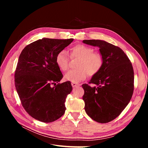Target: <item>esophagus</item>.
I'll return each instance as SVG.
<instances>
[{"instance_id":"obj_1","label":"esophagus","mask_w":148,"mask_h":148,"mask_svg":"<svg viewBox=\"0 0 148 148\" xmlns=\"http://www.w3.org/2000/svg\"><path fill=\"white\" fill-rule=\"evenodd\" d=\"M71 86H72L73 88H76V87H78L79 86V84L76 83H71Z\"/></svg>"}]
</instances>
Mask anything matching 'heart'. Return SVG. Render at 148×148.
Listing matches in <instances>:
<instances>
[{
    "label": "heart",
    "instance_id": "b5f03b06",
    "mask_svg": "<svg viewBox=\"0 0 148 148\" xmlns=\"http://www.w3.org/2000/svg\"><path fill=\"white\" fill-rule=\"evenodd\" d=\"M71 59L77 58L79 60L77 65V70H70L64 76L67 81L79 83L86 79L88 73L89 76L96 75L101 70L103 65L102 56L90 47L77 44L70 49ZM56 62L62 71L68 69L69 57L65 50H61L56 57Z\"/></svg>",
    "mask_w": 148,
    "mask_h": 148
}]
</instances>
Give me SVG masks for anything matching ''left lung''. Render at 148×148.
<instances>
[{
	"label": "left lung",
	"instance_id": "1",
	"mask_svg": "<svg viewBox=\"0 0 148 148\" xmlns=\"http://www.w3.org/2000/svg\"><path fill=\"white\" fill-rule=\"evenodd\" d=\"M99 47L103 59L101 70L92 77L91 87L83 84L84 110L94 120L107 123L121 114L130 101L134 89V72L128 57L120 47L103 40H83Z\"/></svg>",
	"mask_w": 148,
	"mask_h": 148
}]
</instances>
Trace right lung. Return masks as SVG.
I'll use <instances>...</instances> for the list:
<instances>
[{
	"label": "right lung",
	"mask_w": 148,
	"mask_h": 148,
	"mask_svg": "<svg viewBox=\"0 0 148 148\" xmlns=\"http://www.w3.org/2000/svg\"><path fill=\"white\" fill-rule=\"evenodd\" d=\"M73 41L42 38L26 46L20 55L15 73L16 91L25 110L41 122H53L65 113L71 83L52 85L63 78L56 62L57 53Z\"/></svg>",
	"instance_id": "obj_1"
}]
</instances>
